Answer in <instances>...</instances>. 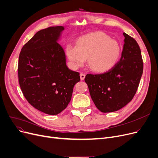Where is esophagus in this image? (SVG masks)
I'll return each mask as SVG.
<instances>
[{
    "instance_id": "esophagus-1",
    "label": "esophagus",
    "mask_w": 158,
    "mask_h": 158,
    "mask_svg": "<svg viewBox=\"0 0 158 158\" xmlns=\"http://www.w3.org/2000/svg\"><path fill=\"white\" fill-rule=\"evenodd\" d=\"M85 77V74L84 73H80V79L81 80H84Z\"/></svg>"
}]
</instances>
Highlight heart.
<instances>
[{"instance_id":"obj_1","label":"heart","mask_w":158,"mask_h":158,"mask_svg":"<svg viewBox=\"0 0 158 158\" xmlns=\"http://www.w3.org/2000/svg\"><path fill=\"white\" fill-rule=\"evenodd\" d=\"M121 49L118 42L102 32H94L80 38L77 46L67 44L65 54L74 69L83 66L85 59L93 71L109 70L118 62Z\"/></svg>"}]
</instances>
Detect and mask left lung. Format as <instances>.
<instances>
[{"mask_svg": "<svg viewBox=\"0 0 158 158\" xmlns=\"http://www.w3.org/2000/svg\"><path fill=\"white\" fill-rule=\"evenodd\" d=\"M124 45L119 61L108 71L87 74L85 81L98 109L111 112L122 109L136 94L143 69L141 52L137 42L123 33Z\"/></svg>", "mask_w": 158, "mask_h": 158, "instance_id": "obj_1", "label": "left lung"}]
</instances>
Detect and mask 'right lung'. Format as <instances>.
I'll list each match as a JSON object with an SVG mask.
<instances>
[{
	"mask_svg": "<svg viewBox=\"0 0 158 158\" xmlns=\"http://www.w3.org/2000/svg\"><path fill=\"white\" fill-rule=\"evenodd\" d=\"M63 26L49 27L37 32L20 52L18 76L22 92L31 106L56 115L71 100L80 73L66 65L65 52L57 41Z\"/></svg>",
	"mask_w": 158,
	"mask_h": 158,
	"instance_id": "1",
	"label": "right lung"
}]
</instances>
